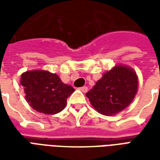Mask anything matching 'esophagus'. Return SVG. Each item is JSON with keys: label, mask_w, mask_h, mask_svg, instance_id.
Listing matches in <instances>:
<instances>
[{"label": "esophagus", "mask_w": 160, "mask_h": 160, "mask_svg": "<svg viewBox=\"0 0 160 160\" xmlns=\"http://www.w3.org/2000/svg\"><path fill=\"white\" fill-rule=\"evenodd\" d=\"M80 90L82 92H87V91H88V88H87V87H80Z\"/></svg>", "instance_id": "obj_1"}]
</instances>
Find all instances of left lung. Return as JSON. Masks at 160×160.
Returning <instances> with one entry per match:
<instances>
[{
    "label": "left lung",
    "mask_w": 160,
    "mask_h": 160,
    "mask_svg": "<svg viewBox=\"0 0 160 160\" xmlns=\"http://www.w3.org/2000/svg\"><path fill=\"white\" fill-rule=\"evenodd\" d=\"M138 90V77L133 68L117 65L103 74L86 95L96 111L113 116L128 107Z\"/></svg>",
    "instance_id": "8db88e82"
}]
</instances>
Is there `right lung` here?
<instances>
[{
	"mask_svg": "<svg viewBox=\"0 0 160 160\" xmlns=\"http://www.w3.org/2000/svg\"><path fill=\"white\" fill-rule=\"evenodd\" d=\"M27 103L35 111L46 115L59 113L65 108L67 98L74 92L59 76L46 70H32L21 74Z\"/></svg>",
	"mask_w": 160,
	"mask_h": 160,
	"instance_id": "add662e5",
	"label": "right lung"
}]
</instances>
